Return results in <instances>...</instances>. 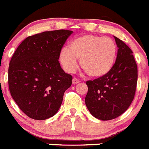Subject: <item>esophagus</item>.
<instances>
[{
    "instance_id": "1",
    "label": "esophagus",
    "mask_w": 149,
    "mask_h": 149,
    "mask_svg": "<svg viewBox=\"0 0 149 149\" xmlns=\"http://www.w3.org/2000/svg\"><path fill=\"white\" fill-rule=\"evenodd\" d=\"M78 83H80V80H78V79L77 78H73V80H72V84H74V85H75V84H77Z\"/></svg>"
}]
</instances>
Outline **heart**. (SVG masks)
<instances>
[{
  "mask_svg": "<svg viewBox=\"0 0 149 149\" xmlns=\"http://www.w3.org/2000/svg\"><path fill=\"white\" fill-rule=\"evenodd\" d=\"M117 55V46L108 37L84 35L74 38L63 49L59 54V61L65 72L72 73L80 66L92 78H100L112 69Z\"/></svg>",
  "mask_w": 149,
  "mask_h": 149,
  "instance_id": "heart-1",
  "label": "heart"
}]
</instances>
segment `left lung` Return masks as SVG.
<instances>
[{
	"label": "left lung",
	"instance_id": "8db88e82",
	"mask_svg": "<svg viewBox=\"0 0 149 149\" xmlns=\"http://www.w3.org/2000/svg\"><path fill=\"white\" fill-rule=\"evenodd\" d=\"M117 56L112 69L104 77L86 82L85 103L93 117L110 120L123 114L133 101L137 82V66L133 52L114 37Z\"/></svg>",
	"mask_w": 149,
	"mask_h": 149
}]
</instances>
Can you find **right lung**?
<instances>
[{"instance_id":"obj_1","label":"right lung","mask_w":149,"mask_h":149,"mask_svg":"<svg viewBox=\"0 0 149 149\" xmlns=\"http://www.w3.org/2000/svg\"><path fill=\"white\" fill-rule=\"evenodd\" d=\"M70 30L44 32L26 38L13 54L8 82L11 95L20 110L34 120H43L58 112L72 77L59 61V54Z\"/></svg>"}]
</instances>
